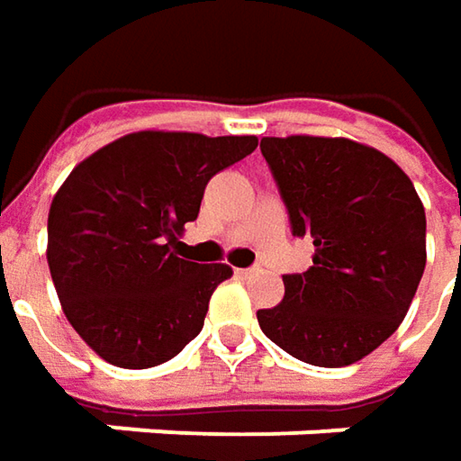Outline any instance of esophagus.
Here are the masks:
<instances>
[{"mask_svg": "<svg viewBox=\"0 0 461 461\" xmlns=\"http://www.w3.org/2000/svg\"><path fill=\"white\" fill-rule=\"evenodd\" d=\"M234 273H237V278H252V276L260 273V267H237Z\"/></svg>", "mask_w": 461, "mask_h": 461, "instance_id": "1", "label": "esophagus"}]
</instances>
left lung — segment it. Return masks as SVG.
<instances>
[{
	"label": "left lung",
	"mask_w": 461,
	"mask_h": 461,
	"mask_svg": "<svg viewBox=\"0 0 461 461\" xmlns=\"http://www.w3.org/2000/svg\"><path fill=\"white\" fill-rule=\"evenodd\" d=\"M295 237L313 265L283 276L278 306L258 311L262 334L316 367L367 357L405 319L426 267V212L411 178L347 137H262Z\"/></svg>",
	"instance_id": "1"
}]
</instances>
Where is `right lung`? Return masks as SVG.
Segmentation results:
<instances>
[{
    "label": "right lung",
    "instance_id": "obj_1",
    "mask_svg": "<svg viewBox=\"0 0 461 461\" xmlns=\"http://www.w3.org/2000/svg\"><path fill=\"white\" fill-rule=\"evenodd\" d=\"M258 148L255 135L132 132L73 167L48 214V267L66 319L109 365L145 370L199 337L230 265L191 262L176 234L206 183Z\"/></svg>",
    "mask_w": 461,
    "mask_h": 461
}]
</instances>
